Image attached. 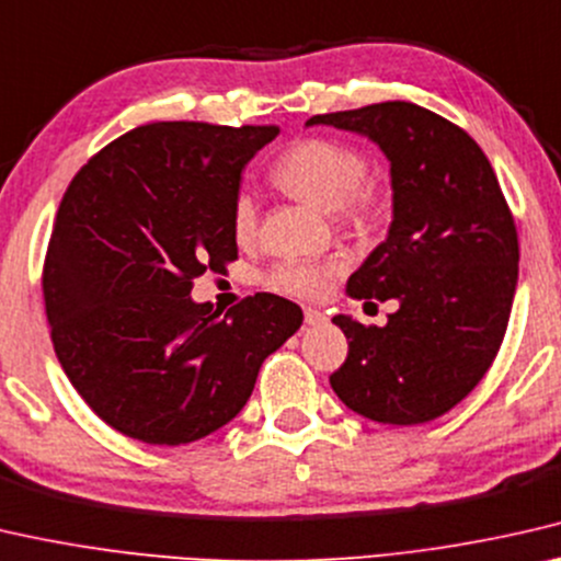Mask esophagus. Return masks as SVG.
I'll return each mask as SVG.
<instances>
[{"instance_id": "34e87169", "label": "esophagus", "mask_w": 561, "mask_h": 561, "mask_svg": "<svg viewBox=\"0 0 561 561\" xmlns=\"http://www.w3.org/2000/svg\"><path fill=\"white\" fill-rule=\"evenodd\" d=\"M305 322L309 324V328H314V324L328 322V314L320 312V309H314V307H307L305 309Z\"/></svg>"}]
</instances>
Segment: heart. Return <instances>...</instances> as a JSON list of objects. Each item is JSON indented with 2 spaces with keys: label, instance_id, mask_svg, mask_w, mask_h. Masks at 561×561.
<instances>
[{
  "label": "heart",
  "instance_id": "obj_1",
  "mask_svg": "<svg viewBox=\"0 0 561 561\" xmlns=\"http://www.w3.org/2000/svg\"><path fill=\"white\" fill-rule=\"evenodd\" d=\"M367 158L360 150L334 138H302L284 150L272 165V181L320 211H337L340 221L360 233L380 231L392 216V196L380 181L365 179ZM259 231V208L249 194L231 204V233L239 244H252ZM340 262H305L287 259L266 277L282 295L317 299L330 289Z\"/></svg>",
  "mask_w": 561,
  "mask_h": 561
}]
</instances>
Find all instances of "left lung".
I'll list each match as a JSON object with an SVG mask.
<instances>
[{
  "label": "left lung",
  "instance_id": "8db88e82",
  "mask_svg": "<svg viewBox=\"0 0 561 561\" xmlns=\"http://www.w3.org/2000/svg\"><path fill=\"white\" fill-rule=\"evenodd\" d=\"M320 123L388 156V239L347 279V295L398 302L386 328L332 317L350 350L330 386L370 421L428 423L479 386L504 340L519 279L512 208L479 144L421 105L390 100L307 121Z\"/></svg>",
  "mask_w": 561,
  "mask_h": 561
}]
</instances>
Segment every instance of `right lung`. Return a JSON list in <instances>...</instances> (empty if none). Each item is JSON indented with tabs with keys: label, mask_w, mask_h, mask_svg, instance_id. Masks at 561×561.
Returning <instances> with one entry per match:
<instances>
[{
	"label": "right lung",
	"mask_w": 561,
	"mask_h": 561,
	"mask_svg": "<svg viewBox=\"0 0 561 561\" xmlns=\"http://www.w3.org/2000/svg\"><path fill=\"white\" fill-rule=\"evenodd\" d=\"M277 125L150 123L115 138L67 186L42 291L55 355L93 413L150 446L227 425L302 309L254 295L221 314L194 279L237 259L231 204Z\"/></svg>",
	"instance_id": "obj_1"
}]
</instances>
